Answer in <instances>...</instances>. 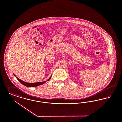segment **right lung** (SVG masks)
<instances>
[{
  "mask_svg": "<svg viewBox=\"0 0 122 122\" xmlns=\"http://www.w3.org/2000/svg\"><path fill=\"white\" fill-rule=\"evenodd\" d=\"M16 77V76H15ZM16 78H17L18 80L19 81H20L22 84H23L24 86H27V87H36V86H40L41 85H42L43 84L45 83V81H43V82H37V83H27V82H24V81H22L21 80H20V79H19L18 78H17V77H16ZM51 78V76L49 78V79L47 80V81H48L50 80V79Z\"/></svg>",
  "mask_w": 122,
  "mask_h": 122,
  "instance_id": "1",
  "label": "right lung"
}]
</instances>
